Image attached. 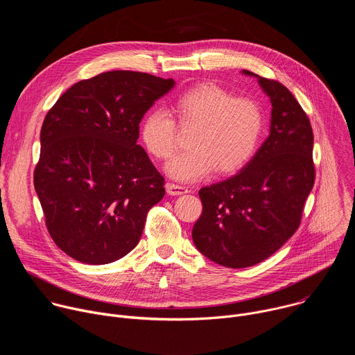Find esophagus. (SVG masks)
Here are the masks:
<instances>
[{"mask_svg":"<svg viewBox=\"0 0 355 355\" xmlns=\"http://www.w3.org/2000/svg\"><path fill=\"white\" fill-rule=\"evenodd\" d=\"M166 188H167V192H168L170 195H184V193H188V192H189L188 187L177 185V184H173V182H168V184L166 185Z\"/></svg>","mask_w":355,"mask_h":355,"instance_id":"34e87169","label":"esophagus"}]
</instances>
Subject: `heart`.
<instances>
[{"mask_svg": "<svg viewBox=\"0 0 355 355\" xmlns=\"http://www.w3.org/2000/svg\"><path fill=\"white\" fill-rule=\"evenodd\" d=\"M174 112L182 126L195 125L191 150L173 159L170 177L192 182L218 170L230 174L245 166L260 144L264 116L260 105L248 98H233L222 87L204 83L181 92ZM140 137L150 155L168 160L177 148V128L163 110L150 111L140 123Z\"/></svg>", "mask_w": 355, "mask_h": 355, "instance_id": "obj_1", "label": "heart"}]
</instances>
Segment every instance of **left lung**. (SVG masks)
Listing matches in <instances>:
<instances>
[{"label": "left lung", "mask_w": 355, "mask_h": 355, "mask_svg": "<svg viewBox=\"0 0 355 355\" xmlns=\"http://www.w3.org/2000/svg\"><path fill=\"white\" fill-rule=\"evenodd\" d=\"M256 77L268 95L270 135L233 177L199 189L196 248L214 263L245 268L272 256L296 232L315 184L313 132L308 115L281 83Z\"/></svg>", "instance_id": "8db88e82"}]
</instances>
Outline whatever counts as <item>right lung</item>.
Instances as JSON below:
<instances>
[{
	"mask_svg": "<svg viewBox=\"0 0 355 355\" xmlns=\"http://www.w3.org/2000/svg\"><path fill=\"white\" fill-rule=\"evenodd\" d=\"M175 81L115 70L70 87L40 130L33 184L47 230L71 259L103 266L139 243L164 178L136 141L143 115Z\"/></svg>",
	"mask_w": 355,
	"mask_h": 355,
	"instance_id": "obj_1",
	"label": "right lung"
}]
</instances>
